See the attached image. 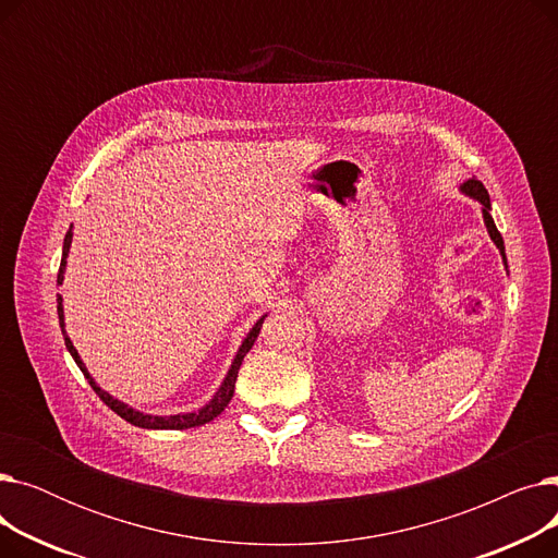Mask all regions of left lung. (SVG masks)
I'll return each instance as SVG.
<instances>
[{
	"instance_id": "obj_1",
	"label": "left lung",
	"mask_w": 558,
	"mask_h": 558,
	"mask_svg": "<svg viewBox=\"0 0 558 558\" xmlns=\"http://www.w3.org/2000/svg\"><path fill=\"white\" fill-rule=\"evenodd\" d=\"M459 190H461V194L475 198V201L482 205V217H484V226H486V230H488V238L493 240V244L497 246V251H500L502 262H505V269H509V264H507V253H505V240H502V234L497 232L495 221H493V217H490V198H488L486 187H484V185L475 179V175H473V179L463 181Z\"/></svg>"
}]
</instances>
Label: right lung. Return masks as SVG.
I'll return each mask as SVG.
<instances>
[{"instance_id":"add662e5","label":"right lung","mask_w":558,"mask_h":558,"mask_svg":"<svg viewBox=\"0 0 558 558\" xmlns=\"http://www.w3.org/2000/svg\"><path fill=\"white\" fill-rule=\"evenodd\" d=\"M72 228H74V226H70V230H68V234H65V242H63V259H61V269H58V278H56V284H58V287H61L63 280H65L68 255H70L72 238H74ZM56 303H58V305H56V310H58V324H61L65 345H68V350H70L72 360L76 362V366H78L81 373L85 375L87 383H90V387L95 389V393L112 409V412H114L117 416H122L126 423H131V425H135V427H142V429H190V427H198V425H205V423L215 421V418L223 412V409L228 407V402L232 400L234 383H238V371H240V366H242L246 353L253 348V343H255V339H257V335H259V330H262L264 318H267V314L259 316L257 324L248 330V335L244 337L242 345L238 348V355L232 357V364H230V368H228V373H226V377H223L221 387L215 391V396H213L208 402H205L201 409H196V412L171 414V416H156V414L140 412V409H135V407H131V404H126V402H122V400H117L114 396H110L108 391H104V389L95 383V377L90 375V371L85 368V364H83V360H81V355H78V350L74 348L72 339L68 337V330H65V310H63V294H56Z\"/></svg>"}]
</instances>
